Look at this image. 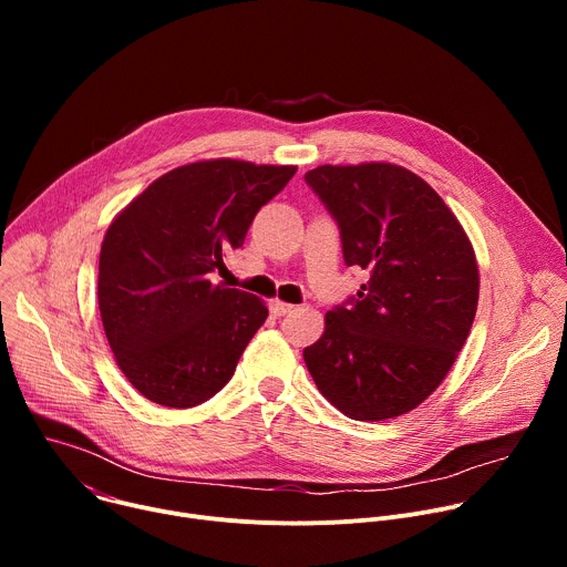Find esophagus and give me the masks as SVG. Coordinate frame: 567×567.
I'll return each instance as SVG.
<instances>
[{
	"mask_svg": "<svg viewBox=\"0 0 567 567\" xmlns=\"http://www.w3.org/2000/svg\"><path fill=\"white\" fill-rule=\"evenodd\" d=\"M269 309H271L274 316H285V313H289V311L293 309V305L282 302V300H271V302H269Z\"/></svg>",
	"mask_w": 567,
	"mask_h": 567,
	"instance_id": "1",
	"label": "esophagus"
}]
</instances>
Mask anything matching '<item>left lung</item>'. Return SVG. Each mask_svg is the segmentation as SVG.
<instances>
[{
	"instance_id": "1",
	"label": "left lung",
	"mask_w": 567,
	"mask_h": 567,
	"mask_svg": "<svg viewBox=\"0 0 567 567\" xmlns=\"http://www.w3.org/2000/svg\"><path fill=\"white\" fill-rule=\"evenodd\" d=\"M305 182L339 224L346 265L368 274L302 350L307 370L350 420L399 417L466 343L480 293L473 247L442 197L401 166H318Z\"/></svg>"
}]
</instances>
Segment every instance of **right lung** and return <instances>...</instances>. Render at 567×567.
<instances>
[{"label":"right lung","mask_w":567,"mask_h":567,"mask_svg":"<svg viewBox=\"0 0 567 567\" xmlns=\"http://www.w3.org/2000/svg\"><path fill=\"white\" fill-rule=\"evenodd\" d=\"M293 175L296 166L197 161L152 182L110 224L99 309L118 368L145 399L193 409L230 381L269 309L213 280Z\"/></svg>","instance_id":"obj_1"}]
</instances>
